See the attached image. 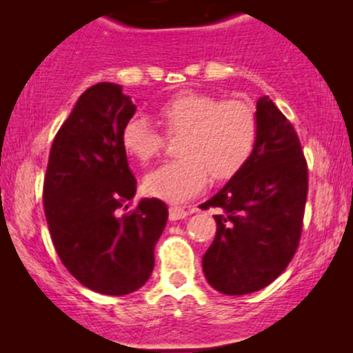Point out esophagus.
<instances>
[{"instance_id":"esophagus-1","label":"esophagus","mask_w":353,"mask_h":353,"mask_svg":"<svg viewBox=\"0 0 353 353\" xmlns=\"http://www.w3.org/2000/svg\"><path fill=\"white\" fill-rule=\"evenodd\" d=\"M190 215V210H186L184 206H170L169 208V219L170 220H181V219H186Z\"/></svg>"}]
</instances>
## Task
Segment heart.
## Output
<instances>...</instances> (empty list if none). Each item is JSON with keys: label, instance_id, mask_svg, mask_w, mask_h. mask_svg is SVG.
<instances>
[{"label": "heart", "instance_id": "1", "mask_svg": "<svg viewBox=\"0 0 353 353\" xmlns=\"http://www.w3.org/2000/svg\"><path fill=\"white\" fill-rule=\"evenodd\" d=\"M157 117L169 137H181L177 155L145 179L148 194L167 201H184L215 183L232 179L244 169L258 143L256 110L239 99L208 92L183 90L157 108ZM121 147L140 165L163 152L165 138L145 117L134 116L121 130Z\"/></svg>", "mask_w": 353, "mask_h": 353}]
</instances>
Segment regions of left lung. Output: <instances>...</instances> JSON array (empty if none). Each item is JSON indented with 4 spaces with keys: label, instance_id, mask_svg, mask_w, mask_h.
I'll list each match as a JSON object with an SVG mask.
<instances>
[{
    "label": "left lung",
    "instance_id": "obj_1",
    "mask_svg": "<svg viewBox=\"0 0 353 353\" xmlns=\"http://www.w3.org/2000/svg\"><path fill=\"white\" fill-rule=\"evenodd\" d=\"M259 133L251 159L201 210L216 234L203 256V272L227 295L258 292L282 275L294 258L304 225L307 162L290 121L270 97L256 104Z\"/></svg>",
    "mask_w": 353,
    "mask_h": 353
}]
</instances>
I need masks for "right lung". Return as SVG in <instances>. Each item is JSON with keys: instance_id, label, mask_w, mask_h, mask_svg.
<instances>
[{"instance_id": "obj_1", "label": "right lung", "mask_w": 353, "mask_h": 353, "mask_svg": "<svg viewBox=\"0 0 353 353\" xmlns=\"http://www.w3.org/2000/svg\"><path fill=\"white\" fill-rule=\"evenodd\" d=\"M134 110L119 85L85 90L56 133L44 176V213L59 259L81 285L105 295L145 285L169 219L157 198L130 210L137 179L121 130Z\"/></svg>"}]
</instances>
